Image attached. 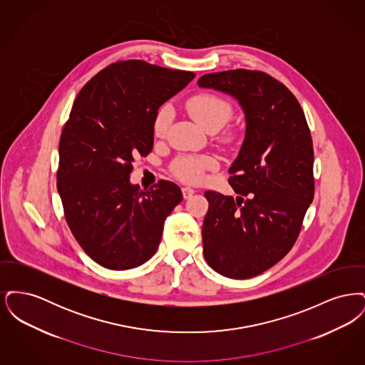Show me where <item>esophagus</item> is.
I'll list each match as a JSON object with an SVG mask.
<instances>
[{"mask_svg":"<svg viewBox=\"0 0 365 365\" xmlns=\"http://www.w3.org/2000/svg\"><path fill=\"white\" fill-rule=\"evenodd\" d=\"M194 192H195V191L192 190V189L189 187V186H185V187H182V194H183V198H185V200L190 198L191 195H192Z\"/></svg>","mask_w":365,"mask_h":365,"instance_id":"esophagus-1","label":"esophagus"}]
</instances>
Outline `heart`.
Segmentation results:
<instances>
[{"label":"heart","mask_w":365,"mask_h":365,"mask_svg":"<svg viewBox=\"0 0 365 365\" xmlns=\"http://www.w3.org/2000/svg\"><path fill=\"white\" fill-rule=\"evenodd\" d=\"M186 109L191 118L208 131H217L226 124L232 108L225 98L201 93L190 97L186 103ZM173 120L171 108L164 105L157 110L153 120V134L157 138H163ZM217 167V160L210 155H186L178 157L171 165L173 174L183 182L198 183L205 178V173Z\"/></svg>","instance_id":"obj_1"}]
</instances>
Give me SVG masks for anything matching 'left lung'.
Returning <instances> with one entry per match:
<instances>
[{
  "label": "left lung",
  "instance_id": "obj_1",
  "mask_svg": "<svg viewBox=\"0 0 365 365\" xmlns=\"http://www.w3.org/2000/svg\"><path fill=\"white\" fill-rule=\"evenodd\" d=\"M242 106L246 135L228 170L234 200L208 190L205 260L227 278L260 275L293 247L314 195L312 135L294 94L262 71H223L198 79Z\"/></svg>",
  "mask_w": 365,
  "mask_h": 365
}]
</instances>
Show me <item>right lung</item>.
Masks as SVG:
<instances>
[{"instance_id":"1","label":"right lung","mask_w":365,"mask_h":365,"mask_svg":"<svg viewBox=\"0 0 365 365\" xmlns=\"http://www.w3.org/2000/svg\"><path fill=\"white\" fill-rule=\"evenodd\" d=\"M195 76L142 60L116 61L76 96L58 143L57 190L72 235L109 269H130L156 253L167 216L182 201L170 180L130 183L134 157L153 149L157 110Z\"/></svg>"}]
</instances>
